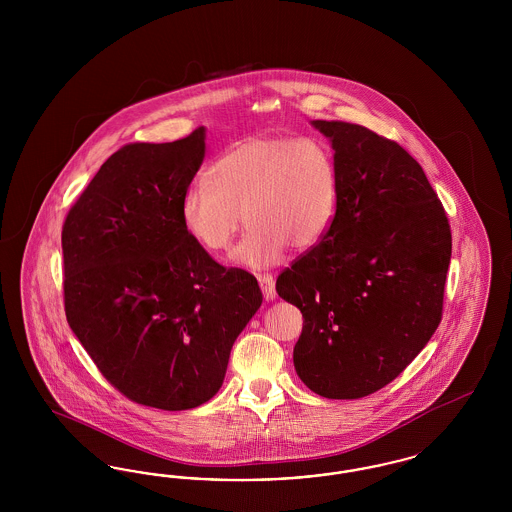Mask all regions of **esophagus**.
Returning a JSON list of instances; mask_svg holds the SVG:
<instances>
[{
    "mask_svg": "<svg viewBox=\"0 0 512 512\" xmlns=\"http://www.w3.org/2000/svg\"><path fill=\"white\" fill-rule=\"evenodd\" d=\"M259 286H261V292H263L267 301L276 299V284H274V278H272V276H268V274L259 276Z\"/></svg>",
    "mask_w": 512,
    "mask_h": 512,
    "instance_id": "esophagus-1",
    "label": "esophagus"
}]
</instances>
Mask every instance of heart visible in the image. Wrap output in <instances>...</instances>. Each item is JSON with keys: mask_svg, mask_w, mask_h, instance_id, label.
Masks as SVG:
<instances>
[{"mask_svg": "<svg viewBox=\"0 0 512 512\" xmlns=\"http://www.w3.org/2000/svg\"><path fill=\"white\" fill-rule=\"evenodd\" d=\"M190 184L180 219L195 244L211 255L232 249L242 224L251 226L234 261L265 270L290 245L311 251L324 242L340 207V171L332 147L318 138L257 136L230 147Z\"/></svg>", "mask_w": 512, "mask_h": 512, "instance_id": "obj_1", "label": "heart"}]
</instances>
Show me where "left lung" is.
<instances>
[{
  "label": "left lung",
  "instance_id": "left-lung-1",
  "mask_svg": "<svg viewBox=\"0 0 512 512\" xmlns=\"http://www.w3.org/2000/svg\"><path fill=\"white\" fill-rule=\"evenodd\" d=\"M330 138L340 207L328 236L295 259L276 292L303 315L301 382L359 399L395 380L441 322L451 228L422 167L361 124L313 121Z\"/></svg>",
  "mask_w": 512,
  "mask_h": 512
}]
</instances>
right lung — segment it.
I'll return each instance as SVG.
<instances>
[{"label": "right lung", "mask_w": 512, "mask_h": 512, "mask_svg": "<svg viewBox=\"0 0 512 512\" xmlns=\"http://www.w3.org/2000/svg\"><path fill=\"white\" fill-rule=\"evenodd\" d=\"M205 157V128L115 151L63 224L65 315L111 386L186 411L222 386L230 349L263 303L253 274L195 244L180 199Z\"/></svg>", "instance_id": "obj_1"}]
</instances>
